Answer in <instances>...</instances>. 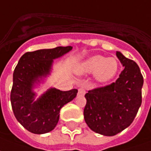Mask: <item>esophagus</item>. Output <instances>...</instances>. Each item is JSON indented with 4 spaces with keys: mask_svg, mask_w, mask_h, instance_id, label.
Instances as JSON below:
<instances>
[{
    "mask_svg": "<svg viewBox=\"0 0 151 151\" xmlns=\"http://www.w3.org/2000/svg\"><path fill=\"white\" fill-rule=\"evenodd\" d=\"M86 94V91L83 87H80L78 89V95L79 96H84Z\"/></svg>",
    "mask_w": 151,
    "mask_h": 151,
    "instance_id": "1",
    "label": "esophagus"
}]
</instances>
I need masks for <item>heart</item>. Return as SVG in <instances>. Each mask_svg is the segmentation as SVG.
<instances>
[{
  "label": "heart",
  "instance_id": "obj_1",
  "mask_svg": "<svg viewBox=\"0 0 151 151\" xmlns=\"http://www.w3.org/2000/svg\"><path fill=\"white\" fill-rule=\"evenodd\" d=\"M119 68V65L115 58L96 55L79 62L74 67V73L80 76L93 73L96 82L106 83L115 78Z\"/></svg>",
  "mask_w": 151,
  "mask_h": 151
}]
</instances>
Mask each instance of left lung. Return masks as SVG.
I'll use <instances>...</instances> for the list:
<instances>
[{"label":"left lung","instance_id":"obj_1","mask_svg":"<svg viewBox=\"0 0 151 151\" xmlns=\"http://www.w3.org/2000/svg\"><path fill=\"white\" fill-rule=\"evenodd\" d=\"M116 55L124 69L115 83L85 95V122L93 132L107 137L129 127L142 105L144 80L139 66L120 51Z\"/></svg>","mask_w":151,"mask_h":151}]
</instances>
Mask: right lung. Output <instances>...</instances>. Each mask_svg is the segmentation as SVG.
I'll use <instances>...</instances> for the list:
<instances>
[{
  "label": "right lung",
  "instance_id": "1",
  "mask_svg": "<svg viewBox=\"0 0 151 151\" xmlns=\"http://www.w3.org/2000/svg\"><path fill=\"white\" fill-rule=\"evenodd\" d=\"M72 46H58L24 54L13 73L10 101L18 122L34 134L52 131L60 119V110L77 96L78 90L60 91L50 87L37 96L36 89L46 83L53 69L54 60L72 50Z\"/></svg>",
  "mask_w": 151,
  "mask_h": 151
}]
</instances>
